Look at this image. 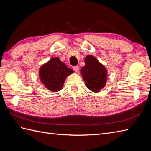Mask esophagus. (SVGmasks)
Returning <instances> with one entry per match:
<instances>
[{
	"mask_svg": "<svg viewBox=\"0 0 151 151\" xmlns=\"http://www.w3.org/2000/svg\"><path fill=\"white\" fill-rule=\"evenodd\" d=\"M73 70H74L75 72H78L79 71V66H74L72 67Z\"/></svg>",
	"mask_w": 151,
	"mask_h": 151,
	"instance_id": "esophagus-1",
	"label": "esophagus"
}]
</instances>
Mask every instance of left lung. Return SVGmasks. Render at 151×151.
Masks as SVG:
<instances>
[{
	"instance_id": "8db88e82",
	"label": "left lung",
	"mask_w": 151,
	"mask_h": 151,
	"mask_svg": "<svg viewBox=\"0 0 151 151\" xmlns=\"http://www.w3.org/2000/svg\"><path fill=\"white\" fill-rule=\"evenodd\" d=\"M84 62L86 65L81 68V72L86 86L93 92L98 93L106 83V69L96 58L90 55L85 58Z\"/></svg>"
}]
</instances>
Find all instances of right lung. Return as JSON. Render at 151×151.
I'll list each match as a JSON object with an SVG mask.
<instances>
[{
	"instance_id": "right-lung-1",
	"label": "right lung",
	"mask_w": 151,
	"mask_h": 151,
	"mask_svg": "<svg viewBox=\"0 0 151 151\" xmlns=\"http://www.w3.org/2000/svg\"><path fill=\"white\" fill-rule=\"evenodd\" d=\"M73 72L58 57L52 58L41 67L39 71L40 78L43 84L52 92H57L63 88L66 77Z\"/></svg>"
}]
</instances>
